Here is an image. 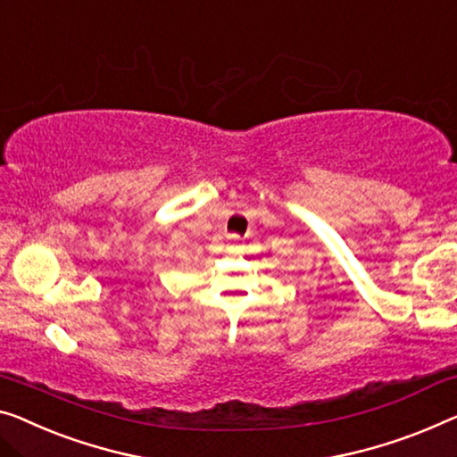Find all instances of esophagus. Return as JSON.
I'll return each instance as SVG.
<instances>
[{
  "label": "esophagus",
  "instance_id": "obj_1",
  "mask_svg": "<svg viewBox=\"0 0 457 457\" xmlns=\"http://www.w3.org/2000/svg\"><path fill=\"white\" fill-rule=\"evenodd\" d=\"M228 248H229V250H240V248H242L240 237H237V236H229V240H228Z\"/></svg>",
  "mask_w": 457,
  "mask_h": 457
}]
</instances>
